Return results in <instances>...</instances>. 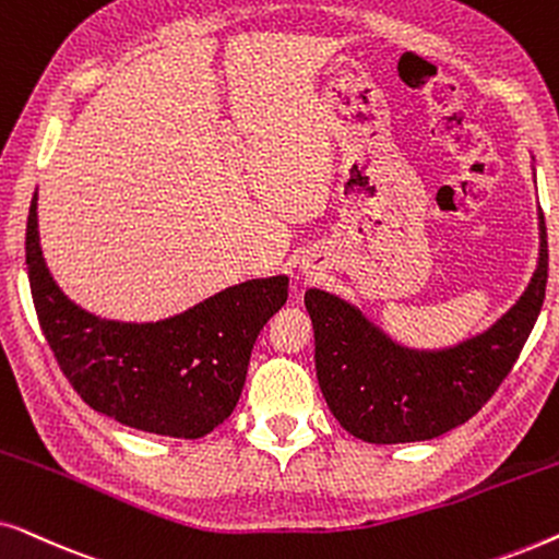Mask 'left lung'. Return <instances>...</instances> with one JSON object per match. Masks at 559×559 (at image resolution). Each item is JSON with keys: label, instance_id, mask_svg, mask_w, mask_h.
Listing matches in <instances>:
<instances>
[{"label": "left lung", "instance_id": "8db88e82", "mask_svg": "<svg viewBox=\"0 0 559 559\" xmlns=\"http://www.w3.org/2000/svg\"><path fill=\"white\" fill-rule=\"evenodd\" d=\"M547 226L539 216L537 272L496 325L461 346L412 350L386 338L354 305L308 289L316 369L343 430L373 445L432 440L468 423L509 377L545 302Z\"/></svg>", "mask_w": 559, "mask_h": 559}]
</instances>
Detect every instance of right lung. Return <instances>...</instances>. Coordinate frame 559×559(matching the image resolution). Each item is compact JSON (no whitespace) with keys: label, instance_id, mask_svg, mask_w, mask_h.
<instances>
[{"label":"right lung","instance_id":"1","mask_svg":"<svg viewBox=\"0 0 559 559\" xmlns=\"http://www.w3.org/2000/svg\"><path fill=\"white\" fill-rule=\"evenodd\" d=\"M37 320L81 400L136 430L195 440L231 415L251 348L287 300V277L249 280L159 323H117L60 293L37 239V195L25 234Z\"/></svg>","mask_w":559,"mask_h":559}]
</instances>
